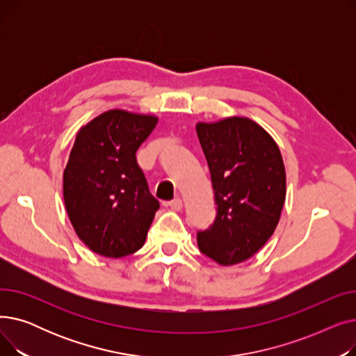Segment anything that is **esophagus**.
Instances as JSON below:
<instances>
[{"label":"esophagus","mask_w":356,"mask_h":356,"mask_svg":"<svg viewBox=\"0 0 356 356\" xmlns=\"http://www.w3.org/2000/svg\"><path fill=\"white\" fill-rule=\"evenodd\" d=\"M168 207H170L173 211H180L183 208V202L180 197H175L173 200L168 202Z\"/></svg>","instance_id":"obj_1"}]
</instances>
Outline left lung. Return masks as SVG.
Here are the masks:
<instances>
[{"label": "left lung", "mask_w": 356, "mask_h": 356, "mask_svg": "<svg viewBox=\"0 0 356 356\" xmlns=\"http://www.w3.org/2000/svg\"><path fill=\"white\" fill-rule=\"evenodd\" d=\"M216 204L212 225L197 231L202 254L220 266L252 257L274 234L286 200V170L275 141L248 118L199 122Z\"/></svg>", "instance_id": "1"}]
</instances>
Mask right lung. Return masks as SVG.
<instances>
[{
	"label": "right lung",
	"instance_id": "right-lung-1",
	"mask_svg": "<svg viewBox=\"0 0 356 356\" xmlns=\"http://www.w3.org/2000/svg\"><path fill=\"white\" fill-rule=\"evenodd\" d=\"M156 125V117L112 109L78 133L63 173V197L90 251L121 258L144 245L160 203L136 153Z\"/></svg>",
	"mask_w": 356,
	"mask_h": 356
}]
</instances>
